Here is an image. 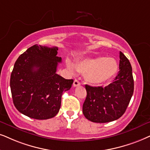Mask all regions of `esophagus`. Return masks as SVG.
<instances>
[{
	"label": "esophagus",
	"mask_w": 150,
	"mask_h": 150,
	"mask_svg": "<svg viewBox=\"0 0 150 150\" xmlns=\"http://www.w3.org/2000/svg\"><path fill=\"white\" fill-rule=\"evenodd\" d=\"M79 85H80V82H79L77 79H75V80H74V82H73V86L75 87H76V86H79Z\"/></svg>",
	"instance_id": "esophagus-1"
}]
</instances>
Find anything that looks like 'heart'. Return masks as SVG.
I'll use <instances>...</instances> for the list:
<instances>
[{
	"label": "heart",
	"instance_id": "heart-1",
	"mask_svg": "<svg viewBox=\"0 0 150 150\" xmlns=\"http://www.w3.org/2000/svg\"><path fill=\"white\" fill-rule=\"evenodd\" d=\"M68 69L72 73L77 71L84 74L85 79L91 84H100L111 79L116 74L118 64L113 58L96 57L81 59L74 65L69 62Z\"/></svg>",
	"mask_w": 150,
	"mask_h": 150
}]
</instances>
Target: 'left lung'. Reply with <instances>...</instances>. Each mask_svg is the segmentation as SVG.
Returning <instances> with one entry per match:
<instances>
[{"mask_svg": "<svg viewBox=\"0 0 150 150\" xmlns=\"http://www.w3.org/2000/svg\"><path fill=\"white\" fill-rule=\"evenodd\" d=\"M118 74L105 87L85 85L86 98L82 111L93 122L105 123L120 118L125 112L134 93V78L129 61L120 52Z\"/></svg>", "mask_w": 150, "mask_h": 150, "instance_id": "1", "label": "left lung"}]
</instances>
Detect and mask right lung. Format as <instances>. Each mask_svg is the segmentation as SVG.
<instances>
[{"instance_id": "right-lung-1", "label": "right lung", "mask_w": 150, "mask_h": 150, "mask_svg": "<svg viewBox=\"0 0 150 150\" xmlns=\"http://www.w3.org/2000/svg\"><path fill=\"white\" fill-rule=\"evenodd\" d=\"M58 48L34 45L18 57L10 77L15 107L25 115L46 120L57 114L64 91L71 88L73 79L57 74L62 58Z\"/></svg>"}]
</instances>
